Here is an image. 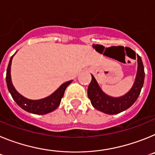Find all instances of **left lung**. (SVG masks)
<instances>
[{
	"label": "left lung",
	"mask_w": 155,
	"mask_h": 155,
	"mask_svg": "<svg viewBox=\"0 0 155 155\" xmlns=\"http://www.w3.org/2000/svg\"><path fill=\"white\" fill-rule=\"evenodd\" d=\"M144 68L140 56L137 55V71L136 78L130 90L120 97H112L105 94L98 85L94 77L91 75V81L87 87V96L93 107L109 115L120 113L129 109L136 102L144 81Z\"/></svg>",
	"instance_id": "obj_1"
}]
</instances>
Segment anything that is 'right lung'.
Returning a JSON list of instances; mask_svg holds the SVG:
<instances>
[{
  "mask_svg": "<svg viewBox=\"0 0 155 155\" xmlns=\"http://www.w3.org/2000/svg\"><path fill=\"white\" fill-rule=\"evenodd\" d=\"M15 54L11 57L6 74L7 86L15 102L25 111L30 113H33V114L44 115L55 110L61 104V98L64 96L66 88L72 82V81H69L61 84L53 94L46 98L38 100L28 99L21 95V94H19L12 84V78H11V66H12V59Z\"/></svg>",
  "mask_w": 155,
  "mask_h": 155,
  "instance_id": "obj_1",
  "label": "right lung"
}]
</instances>
